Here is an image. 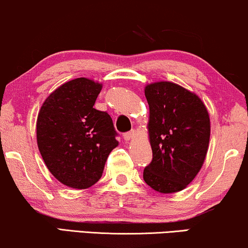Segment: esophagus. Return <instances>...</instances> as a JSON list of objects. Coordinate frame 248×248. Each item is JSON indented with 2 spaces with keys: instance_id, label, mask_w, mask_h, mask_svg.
I'll return each mask as SVG.
<instances>
[{
  "instance_id": "34e87169",
  "label": "esophagus",
  "mask_w": 248,
  "mask_h": 248,
  "mask_svg": "<svg viewBox=\"0 0 248 248\" xmlns=\"http://www.w3.org/2000/svg\"><path fill=\"white\" fill-rule=\"evenodd\" d=\"M123 137H124V140L125 141H130V140H132V139L135 137V132L134 131H130V132H127V133H125Z\"/></svg>"
}]
</instances>
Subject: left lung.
<instances>
[{"instance_id": "left-lung-1", "label": "left lung", "mask_w": 248, "mask_h": 248, "mask_svg": "<svg viewBox=\"0 0 248 248\" xmlns=\"http://www.w3.org/2000/svg\"><path fill=\"white\" fill-rule=\"evenodd\" d=\"M148 132L152 161L143 179L159 193L182 191L201 170L210 141V117L198 94L169 81L148 84Z\"/></svg>"}]
</instances>
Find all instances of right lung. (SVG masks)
<instances>
[{
  "label": "right lung",
  "mask_w": 248,
  "mask_h": 248,
  "mask_svg": "<svg viewBox=\"0 0 248 248\" xmlns=\"http://www.w3.org/2000/svg\"><path fill=\"white\" fill-rule=\"evenodd\" d=\"M101 88L87 78L65 82L46 98L37 117V144L44 162L69 187L96 184L118 145L111 117L93 108Z\"/></svg>",
  "instance_id": "obj_1"
}]
</instances>
